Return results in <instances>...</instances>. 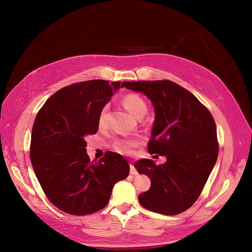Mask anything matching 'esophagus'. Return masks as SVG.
Segmentation results:
<instances>
[{
    "mask_svg": "<svg viewBox=\"0 0 252 252\" xmlns=\"http://www.w3.org/2000/svg\"><path fill=\"white\" fill-rule=\"evenodd\" d=\"M130 174H132V175H136V174H138V171L135 170L134 166H133L132 164H130Z\"/></svg>",
    "mask_w": 252,
    "mask_h": 252,
    "instance_id": "esophagus-1",
    "label": "esophagus"
}]
</instances>
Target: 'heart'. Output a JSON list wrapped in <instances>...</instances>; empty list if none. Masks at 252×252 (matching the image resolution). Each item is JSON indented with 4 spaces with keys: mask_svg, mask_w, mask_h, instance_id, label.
<instances>
[{
    "mask_svg": "<svg viewBox=\"0 0 252 252\" xmlns=\"http://www.w3.org/2000/svg\"><path fill=\"white\" fill-rule=\"evenodd\" d=\"M124 107L130 112L134 118L144 117L147 111V106L143 98L135 94H129L123 97ZM107 110L108 106L106 105L101 109L97 117V126L103 128L106 125V119H107ZM141 144V140L138 138H129V139H121L116 141L113 144V148L117 152L124 156H131L134 154V148H136Z\"/></svg>",
    "mask_w": 252,
    "mask_h": 252,
    "instance_id": "obj_1",
    "label": "heart"
}]
</instances>
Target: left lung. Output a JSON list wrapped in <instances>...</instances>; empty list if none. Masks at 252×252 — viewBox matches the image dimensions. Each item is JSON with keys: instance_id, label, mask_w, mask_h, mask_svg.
Returning <instances> with one entry per match:
<instances>
[{"instance_id": "1", "label": "left lung", "mask_w": 252, "mask_h": 252, "mask_svg": "<svg viewBox=\"0 0 252 252\" xmlns=\"http://www.w3.org/2000/svg\"><path fill=\"white\" fill-rule=\"evenodd\" d=\"M122 87L146 95L156 119L149 154L165 156L164 164L142 158L134 167L151 181L139 195L143 207L174 216L191 207L216 165L217 127L210 112L188 90L170 81L123 82Z\"/></svg>"}]
</instances>
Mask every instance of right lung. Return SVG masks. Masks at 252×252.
Returning a JSON list of instances; mask_svg holds the SVG:
<instances>
[{
	"instance_id": "add662e5",
	"label": "right lung",
	"mask_w": 252,
	"mask_h": 252,
	"mask_svg": "<svg viewBox=\"0 0 252 252\" xmlns=\"http://www.w3.org/2000/svg\"><path fill=\"white\" fill-rule=\"evenodd\" d=\"M120 82L75 83L51 95L37 113L30 159L48 200L60 210L85 216L107 205L116 183L129 174V164L117 152L90 162L85 141L96 133L101 109L120 89Z\"/></svg>"
}]
</instances>
